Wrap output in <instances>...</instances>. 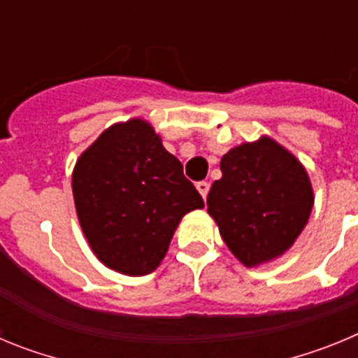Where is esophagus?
<instances>
[{
  "label": "esophagus",
  "mask_w": 358,
  "mask_h": 358,
  "mask_svg": "<svg viewBox=\"0 0 358 358\" xmlns=\"http://www.w3.org/2000/svg\"><path fill=\"white\" fill-rule=\"evenodd\" d=\"M197 189H199V194H201L202 197L206 199L208 197V192H210V182H206V181L197 182Z\"/></svg>",
  "instance_id": "obj_1"
}]
</instances>
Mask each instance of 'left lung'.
<instances>
[{"label": "left lung", "mask_w": 358, "mask_h": 358, "mask_svg": "<svg viewBox=\"0 0 358 358\" xmlns=\"http://www.w3.org/2000/svg\"><path fill=\"white\" fill-rule=\"evenodd\" d=\"M222 179L208 194V211L243 265L283 255L306 226L314 204L308 176L276 141L233 148L220 161Z\"/></svg>", "instance_id": "1"}]
</instances>
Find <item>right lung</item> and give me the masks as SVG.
<instances>
[{
  "instance_id": "obj_1",
  "label": "right lung",
  "mask_w": 358,
  "mask_h": 358,
  "mask_svg": "<svg viewBox=\"0 0 358 358\" xmlns=\"http://www.w3.org/2000/svg\"><path fill=\"white\" fill-rule=\"evenodd\" d=\"M73 197L94 255L129 276L152 273L182 215L204 208L181 161L143 120L113 125L82 154Z\"/></svg>"
}]
</instances>
